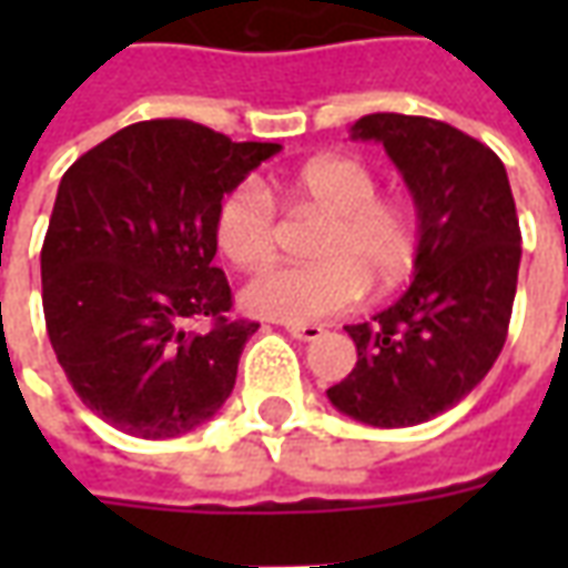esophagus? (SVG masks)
Here are the masks:
<instances>
[{"instance_id": "esophagus-1", "label": "esophagus", "mask_w": 568, "mask_h": 568, "mask_svg": "<svg viewBox=\"0 0 568 568\" xmlns=\"http://www.w3.org/2000/svg\"><path fill=\"white\" fill-rule=\"evenodd\" d=\"M285 332L292 334V337H297V341H320L322 334H325V328L316 325V322H288Z\"/></svg>"}]
</instances>
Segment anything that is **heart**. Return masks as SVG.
<instances>
[{
	"instance_id": "heart-1",
	"label": "heart",
	"mask_w": 568,
	"mask_h": 568,
	"mask_svg": "<svg viewBox=\"0 0 568 568\" xmlns=\"http://www.w3.org/2000/svg\"><path fill=\"white\" fill-rule=\"evenodd\" d=\"M285 194L325 215L313 243L310 267H273L243 288L252 316L280 322H316L344 313L365 295L393 288L417 261L419 231L414 212L383 200L377 175L356 158H316L304 163ZM215 246L240 271H261L276 255V215L258 182L231 187L212 222Z\"/></svg>"
}]
</instances>
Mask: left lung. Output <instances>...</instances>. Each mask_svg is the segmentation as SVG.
I'll list each match as a JSON object with an SVG mask.
<instances>
[{
    "label": "left lung",
    "mask_w": 568,
    "mask_h": 568,
    "mask_svg": "<svg viewBox=\"0 0 568 568\" xmlns=\"http://www.w3.org/2000/svg\"><path fill=\"white\" fill-rule=\"evenodd\" d=\"M414 194V283L371 322L346 325L358 362L328 389L341 414L405 428L459 405L499 358L511 322L520 224L505 163L484 142L419 115L358 118Z\"/></svg>",
    "instance_id": "obj_1"
}]
</instances>
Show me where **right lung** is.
<instances>
[{
    "label": "right lung",
    "mask_w": 568,
    "mask_h": 568,
    "mask_svg": "<svg viewBox=\"0 0 568 568\" xmlns=\"http://www.w3.org/2000/svg\"><path fill=\"white\" fill-rule=\"evenodd\" d=\"M276 142L158 118L69 166L42 246L48 337L72 389L109 426L179 438L219 410L258 322L231 320L212 222ZM191 321H210L191 333Z\"/></svg>",
    "instance_id": "add662e5"
}]
</instances>
